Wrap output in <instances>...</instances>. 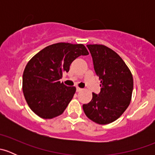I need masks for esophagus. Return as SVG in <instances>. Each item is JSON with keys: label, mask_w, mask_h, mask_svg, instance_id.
<instances>
[{"label": "esophagus", "mask_w": 155, "mask_h": 155, "mask_svg": "<svg viewBox=\"0 0 155 155\" xmlns=\"http://www.w3.org/2000/svg\"><path fill=\"white\" fill-rule=\"evenodd\" d=\"M81 91H82V88H81V87H76V91L79 92Z\"/></svg>", "instance_id": "esophagus-1"}]
</instances>
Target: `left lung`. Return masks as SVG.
Here are the masks:
<instances>
[{
	"label": "left lung",
	"instance_id": "8db88e82",
	"mask_svg": "<svg viewBox=\"0 0 155 155\" xmlns=\"http://www.w3.org/2000/svg\"><path fill=\"white\" fill-rule=\"evenodd\" d=\"M94 68L101 80V92L83 104L86 116L94 122L107 124L118 119L130 105L134 79L126 64L115 51L104 45H87Z\"/></svg>",
	"mask_w": 155,
	"mask_h": 155
}]
</instances>
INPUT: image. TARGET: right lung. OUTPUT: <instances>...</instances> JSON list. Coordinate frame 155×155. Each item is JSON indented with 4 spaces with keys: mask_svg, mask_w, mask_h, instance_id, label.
Here are the masks:
<instances>
[{
    "mask_svg": "<svg viewBox=\"0 0 155 155\" xmlns=\"http://www.w3.org/2000/svg\"><path fill=\"white\" fill-rule=\"evenodd\" d=\"M88 54L83 44L58 43L46 46L29 61L23 73L22 91L36 115L50 119L63 113L76 87L67 86L59 79L76 58Z\"/></svg>",
    "mask_w": 155,
    "mask_h": 155,
    "instance_id": "1",
    "label": "right lung"
}]
</instances>
